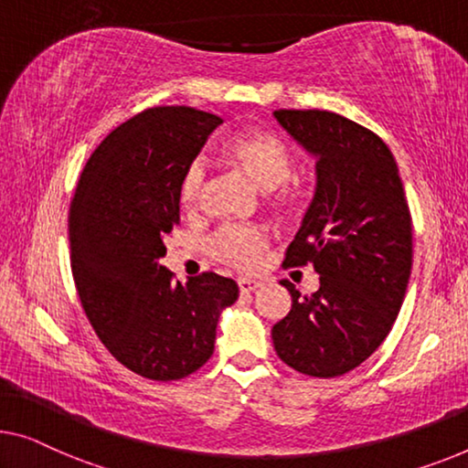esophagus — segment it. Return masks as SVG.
Returning <instances> with one entry per match:
<instances>
[{
    "label": "esophagus",
    "mask_w": 468,
    "mask_h": 468,
    "mask_svg": "<svg viewBox=\"0 0 468 468\" xmlns=\"http://www.w3.org/2000/svg\"><path fill=\"white\" fill-rule=\"evenodd\" d=\"M239 292L241 294H252V292H256L258 288H261V282H256V279H239Z\"/></svg>",
    "instance_id": "34e87169"
}]
</instances>
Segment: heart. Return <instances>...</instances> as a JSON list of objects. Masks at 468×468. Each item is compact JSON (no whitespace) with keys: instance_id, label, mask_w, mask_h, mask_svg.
Returning a JSON list of instances; mask_svg holds the SVG:
<instances>
[{"instance_id":"1","label":"heart","mask_w":468,"mask_h":468,"mask_svg":"<svg viewBox=\"0 0 468 468\" xmlns=\"http://www.w3.org/2000/svg\"><path fill=\"white\" fill-rule=\"evenodd\" d=\"M227 164L252 180L264 193L275 191V206L283 212H296L301 206V193L288 183L294 159L288 146L275 134L264 130H246L227 141L222 149ZM206 193V170L199 162L191 164L180 180V204L185 210H197ZM269 246L267 235L258 229L231 227L220 231L210 243L212 254L220 262L231 264L239 271L258 267L264 250Z\"/></svg>"}]
</instances>
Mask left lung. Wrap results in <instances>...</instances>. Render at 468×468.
<instances>
[{
    "mask_svg": "<svg viewBox=\"0 0 468 468\" xmlns=\"http://www.w3.org/2000/svg\"><path fill=\"white\" fill-rule=\"evenodd\" d=\"M315 157V193L285 267L319 275L271 330L279 359L315 378H336L372 355L393 327L412 273V216L393 153L374 132L332 111H275Z\"/></svg>",
    "mask_w": 468,
    "mask_h": 468,
    "instance_id": "8db88e82",
    "label": "left lung"
}]
</instances>
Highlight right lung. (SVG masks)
Instances as JSON below:
<instances>
[{"label":"right lung","instance_id":"obj_1","mask_svg":"<svg viewBox=\"0 0 468 468\" xmlns=\"http://www.w3.org/2000/svg\"><path fill=\"white\" fill-rule=\"evenodd\" d=\"M220 117L146 109L115 128L83 167L69 214L71 271L109 353L151 380H178L212 357L220 313L239 288L216 273L174 282L164 237L180 218V180Z\"/></svg>","mask_w":468,"mask_h":468}]
</instances>
